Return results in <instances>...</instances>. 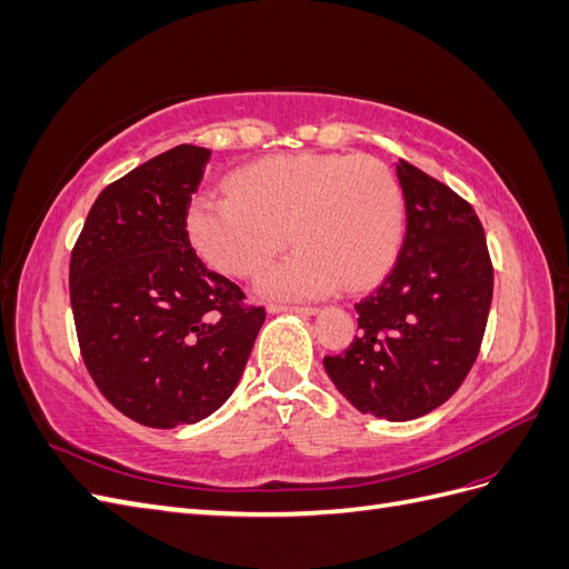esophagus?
<instances>
[{
	"label": "esophagus",
	"instance_id": "34e87169",
	"mask_svg": "<svg viewBox=\"0 0 569 569\" xmlns=\"http://www.w3.org/2000/svg\"><path fill=\"white\" fill-rule=\"evenodd\" d=\"M270 313H282V311H289V313H299V316H316L320 308L318 306H287V303H270L268 306Z\"/></svg>",
	"mask_w": 569,
	"mask_h": 569
}]
</instances>
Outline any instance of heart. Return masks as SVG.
<instances>
[{
  "label": "heart",
  "instance_id": "b5f03b06",
  "mask_svg": "<svg viewBox=\"0 0 569 569\" xmlns=\"http://www.w3.org/2000/svg\"><path fill=\"white\" fill-rule=\"evenodd\" d=\"M406 228L399 180L372 157L278 153L237 170L230 194H201L187 230L206 263L230 278H253L287 239L299 249L268 270L272 299H313L366 287L393 263Z\"/></svg>",
  "mask_w": 569,
  "mask_h": 569
}]
</instances>
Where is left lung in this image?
Segmentation results:
<instances>
[{"instance_id": "1", "label": "left lung", "mask_w": 569, "mask_h": 569, "mask_svg": "<svg viewBox=\"0 0 569 569\" xmlns=\"http://www.w3.org/2000/svg\"><path fill=\"white\" fill-rule=\"evenodd\" d=\"M396 176L406 199L401 253L385 282L356 303L360 335L322 363L360 412L403 422L449 401L472 370L493 266L468 201L408 161Z\"/></svg>"}]
</instances>
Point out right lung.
<instances>
[{
	"label": "right lung",
	"instance_id": "right-lung-1",
	"mask_svg": "<svg viewBox=\"0 0 569 569\" xmlns=\"http://www.w3.org/2000/svg\"><path fill=\"white\" fill-rule=\"evenodd\" d=\"M209 157L180 144L111 182L68 270L84 368L113 408L157 429L226 403L266 320L189 242V201Z\"/></svg>",
	"mask_w": 569,
	"mask_h": 569
}]
</instances>
